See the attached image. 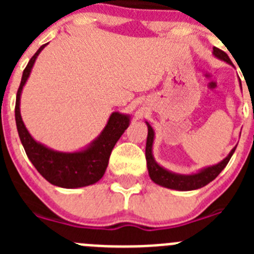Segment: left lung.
<instances>
[{
    "label": "left lung",
    "mask_w": 254,
    "mask_h": 254,
    "mask_svg": "<svg viewBox=\"0 0 254 254\" xmlns=\"http://www.w3.org/2000/svg\"><path fill=\"white\" fill-rule=\"evenodd\" d=\"M214 55L220 60L225 61L228 64H232V61L229 58L225 52L221 49L214 47ZM147 140H146V161H147V169H149V176L152 182H155L156 185L163 186V187L172 188V190H198V188L203 187V186L208 185L210 182L214 181L217 176H219L221 170L226 167V164L229 163L230 158L233 156L235 151V147L230 151V154L224 159L221 163L208 167L206 169L201 170V172L192 174V176H182V174H174L172 172H168L167 169H164L159 165L156 161L152 158V141H154V131H152L151 126L147 123Z\"/></svg>",
    "instance_id": "obj_1"
}]
</instances>
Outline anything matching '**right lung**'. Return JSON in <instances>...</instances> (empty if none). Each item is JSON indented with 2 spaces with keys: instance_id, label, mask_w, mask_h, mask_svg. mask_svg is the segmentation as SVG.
I'll use <instances>...</instances> for the list:
<instances>
[{
  "instance_id": "right-lung-1",
  "label": "right lung",
  "mask_w": 254,
  "mask_h": 254,
  "mask_svg": "<svg viewBox=\"0 0 254 254\" xmlns=\"http://www.w3.org/2000/svg\"><path fill=\"white\" fill-rule=\"evenodd\" d=\"M46 44L40 47L22 72L21 82L16 94L15 104V120H16L17 132L25 149L29 160L33 163L35 169L52 185L62 188H78L96 183L104 176L108 167L109 156L114 145L129 125V117L118 112L112 113L109 117L104 131L86 150L78 152H58L40 145L31 137L28 132L20 114V95L22 86L25 85L31 67L34 64L40 51Z\"/></svg>"
}]
</instances>
